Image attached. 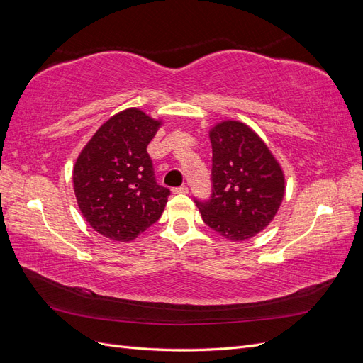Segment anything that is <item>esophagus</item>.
Listing matches in <instances>:
<instances>
[{"instance_id": "esophagus-1", "label": "esophagus", "mask_w": 363, "mask_h": 363, "mask_svg": "<svg viewBox=\"0 0 363 363\" xmlns=\"http://www.w3.org/2000/svg\"><path fill=\"white\" fill-rule=\"evenodd\" d=\"M189 189L186 188V186H180V188H175L172 189V194H188Z\"/></svg>"}]
</instances>
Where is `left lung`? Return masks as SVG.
Masks as SVG:
<instances>
[{"label":"left lung","instance_id":"left-lung-1","mask_svg":"<svg viewBox=\"0 0 363 363\" xmlns=\"http://www.w3.org/2000/svg\"><path fill=\"white\" fill-rule=\"evenodd\" d=\"M208 138L213 194L211 201H196V207L216 233L242 242L272 223L286 179L265 140L242 121H219L208 128Z\"/></svg>","mask_w":363,"mask_h":363}]
</instances>
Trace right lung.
Here are the masks:
<instances>
[{
  "instance_id": "obj_1",
  "label": "right lung",
  "mask_w": 363,
  "mask_h": 363,
  "mask_svg": "<svg viewBox=\"0 0 363 363\" xmlns=\"http://www.w3.org/2000/svg\"><path fill=\"white\" fill-rule=\"evenodd\" d=\"M162 125L163 119L128 107L108 118L80 151L74 192L95 232L130 242L160 218L169 189L156 184L147 147Z\"/></svg>"
}]
</instances>
